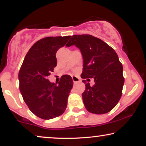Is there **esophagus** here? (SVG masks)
Wrapping results in <instances>:
<instances>
[{"mask_svg": "<svg viewBox=\"0 0 146 146\" xmlns=\"http://www.w3.org/2000/svg\"><path fill=\"white\" fill-rule=\"evenodd\" d=\"M72 80H73L74 82H79L80 81L79 78H78L76 76H72Z\"/></svg>", "mask_w": 146, "mask_h": 146, "instance_id": "34e87169", "label": "esophagus"}]
</instances>
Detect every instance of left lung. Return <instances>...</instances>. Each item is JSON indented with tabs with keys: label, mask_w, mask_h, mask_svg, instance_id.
Masks as SVG:
<instances>
[{
	"label": "left lung",
	"mask_w": 146,
	"mask_h": 146,
	"mask_svg": "<svg viewBox=\"0 0 146 146\" xmlns=\"http://www.w3.org/2000/svg\"><path fill=\"white\" fill-rule=\"evenodd\" d=\"M80 50L83 57L81 78H94L95 84L82 80L86 90L83 102L89 112L103 114L114 108L122 94L124 84L123 66L112 48L98 38L89 35H73L66 45Z\"/></svg>",
	"instance_id": "1"
}]
</instances>
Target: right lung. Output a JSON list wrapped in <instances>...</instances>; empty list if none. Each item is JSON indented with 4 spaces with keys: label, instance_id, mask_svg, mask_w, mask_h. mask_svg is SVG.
<instances>
[{
    "label": "right lung",
    "instance_id": "obj_1",
    "mask_svg": "<svg viewBox=\"0 0 146 146\" xmlns=\"http://www.w3.org/2000/svg\"><path fill=\"white\" fill-rule=\"evenodd\" d=\"M70 36L46 37L34 44L28 52L19 73V89L25 102L40 118L50 119L64 112L73 86L70 76H62L58 83L48 79L56 66V53Z\"/></svg>",
    "mask_w": 146,
    "mask_h": 146
}]
</instances>
